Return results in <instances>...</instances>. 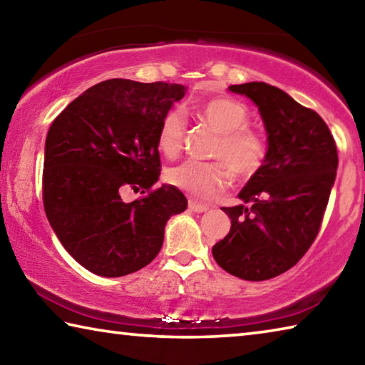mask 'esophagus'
Listing matches in <instances>:
<instances>
[{"mask_svg": "<svg viewBox=\"0 0 365 365\" xmlns=\"http://www.w3.org/2000/svg\"><path fill=\"white\" fill-rule=\"evenodd\" d=\"M188 207H190L193 212H206L207 209H209V206L201 205V202H197V201H195V200H190Z\"/></svg>", "mask_w": 365, "mask_h": 365, "instance_id": "obj_1", "label": "esophagus"}]
</instances>
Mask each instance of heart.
<instances>
[{
	"label": "heart",
	"mask_w": 365,
	"mask_h": 365,
	"mask_svg": "<svg viewBox=\"0 0 365 365\" xmlns=\"http://www.w3.org/2000/svg\"><path fill=\"white\" fill-rule=\"evenodd\" d=\"M197 114L219 133L211 150V158L217 160H185L169 169L168 178L172 185L193 196L209 197L225 187L228 172L238 180H246L264 168L269 146L261 133L248 127L251 122L248 108L232 98L217 96L202 103ZM185 132L187 122L182 113L170 109L159 125V150L169 158L177 156L183 148Z\"/></svg>",
	"instance_id": "obj_1"
}]
</instances>
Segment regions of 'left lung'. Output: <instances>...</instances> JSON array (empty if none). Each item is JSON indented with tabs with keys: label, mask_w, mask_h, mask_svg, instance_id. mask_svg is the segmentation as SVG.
Instances as JSON below:
<instances>
[{
	"label": "left lung",
	"mask_w": 365,
	"mask_h": 365,
	"mask_svg": "<svg viewBox=\"0 0 365 365\" xmlns=\"http://www.w3.org/2000/svg\"><path fill=\"white\" fill-rule=\"evenodd\" d=\"M230 90L257 104L269 156L240 191L245 205L222 207L232 227L212 256L228 274L261 282L292 269L311 248L336 177L338 151L322 117L277 86L251 82Z\"/></svg>",
	"instance_id": "8db88e82"
}]
</instances>
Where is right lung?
<instances>
[{
  "instance_id": "right-lung-1",
  "label": "right lung",
  "mask_w": 365,
  "mask_h": 365,
  "mask_svg": "<svg viewBox=\"0 0 365 365\" xmlns=\"http://www.w3.org/2000/svg\"><path fill=\"white\" fill-rule=\"evenodd\" d=\"M183 96V85L110 78L53 120L43 206L59 242L86 270L122 277L143 269L160 251L168 220L187 209L174 185L154 188L160 120ZM128 187L144 196L125 203L121 193Z\"/></svg>"
}]
</instances>
